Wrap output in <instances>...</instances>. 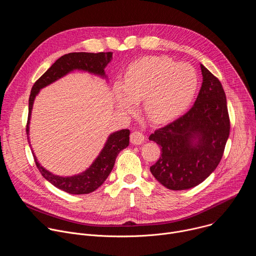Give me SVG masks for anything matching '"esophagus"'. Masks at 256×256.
Segmentation results:
<instances>
[{"label": "esophagus", "mask_w": 256, "mask_h": 256, "mask_svg": "<svg viewBox=\"0 0 256 256\" xmlns=\"http://www.w3.org/2000/svg\"><path fill=\"white\" fill-rule=\"evenodd\" d=\"M144 140V136L140 132H132L130 134V142L132 144H140Z\"/></svg>", "instance_id": "1"}]
</instances>
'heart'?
Masks as SVG:
<instances>
[{
    "label": "heart",
    "instance_id": "1",
    "mask_svg": "<svg viewBox=\"0 0 256 256\" xmlns=\"http://www.w3.org/2000/svg\"><path fill=\"white\" fill-rule=\"evenodd\" d=\"M196 70L186 62L149 56L134 62L114 89L116 106L132 114L144 99V112L152 122H170L186 112L198 89Z\"/></svg>",
    "mask_w": 256,
    "mask_h": 256
}]
</instances>
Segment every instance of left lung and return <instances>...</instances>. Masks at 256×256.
<instances>
[{
  "label": "left lung",
  "instance_id": "8db88e82",
  "mask_svg": "<svg viewBox=\"0 0 256 256\" xmlns=\"http://www.w3.org/2000/svg\"><path fill=\"white\" fill-rule=\"evenodd\" d=\"M200 70L202 84L194 106L149 136L161 147V157L150 171L168 190H184L202 184L220 163L229 138L222 84L202 64Z\"/></svg>",
  "mask_w": 256,
  "mask_h": 256
}]
</instances>
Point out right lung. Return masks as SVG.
I'll list each match as a JSON object with an SVG mask.
<instances>
[{"mask_svg":"<svg viewBox=\"0 0 256 256\" xmlns=\"http://www.w3.org/2000/svg\"><path fill=\"white\" fill-rule=\"evenodd\" d=\"M112 52H70L60 56L58 60H56V62L34 83L31 89L26 128L29 144V124L31 120V112L35 97L38 95L40 91L76 70L90 72V74L107 80L108 77L105 74L104 68L112 62ZM128 130H120L110 134L104 144V147L96 159L92 162V164L85 171L72 176H60L50 172L38 162V158L34 155L31 144L30 148L36 166H38L42 175L48 181H50L52 186L70 194H87L96 190L99 186H102L108 175L110 174L118 155L120 151L128 147Z\"/></svg>","mask_w":256,"mask_h":256,"instance_id":"1","label":"right lung"}]
</instances>
